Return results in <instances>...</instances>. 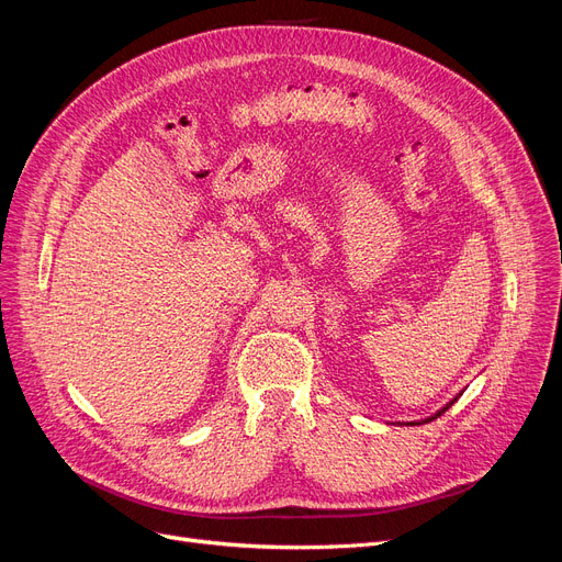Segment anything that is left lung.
I'll return each mask as SVG.
<instances>
[{"label":"left lung","instance_id":"8db88e82","mask_svg":"<svg viewBox=\"0 0 562 562\" xmlns=\"http://www.w3.org/2000/svg\"><path fill=\"white\" fill-rule=\"evenodd\" d=\"M457 398H459V396H454V398H452V401H450V403H448V405H443V407H440V411H438V413H436V415H431V417H427V419H422V422H411V424H427V422H431V419H436V417H440V415H443V413H446V411H448V407H450V405H452V403H454V401H457Z\"/></svg>","mask_w":562,"mask_h":562}]
</instances>
